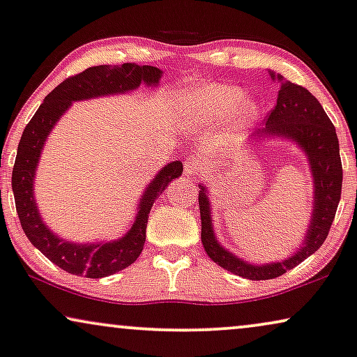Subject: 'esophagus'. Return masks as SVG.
Returning <instances> with one entry per match:
<instances>
[{"mask_svg": "<svg viewBox=\"0 0 357 357\" xmlns=\"http://www.w3.org/2000/svg\"><path fill=\"white\" fill-rule=\"evenodd\" d=\"M201 171H202V163L196 156H189L188 160L184 161V174H186L188 178H194V176L199 174Z\"/></svg>", "mask_w": 357, "mask_h": 357, "instance_id": "obj_1", "label": "esophagus"}]
</instances>
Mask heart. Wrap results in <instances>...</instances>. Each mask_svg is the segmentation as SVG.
Segmentation results:
<instances>
[{"label":"heart","instance_id":"b5f03b06","mask_svg":"<svg viewBox=\"0 0 357 357\" xmlns=\"http://www.w3.org/2000/svg\"><path fill=\"white\" fill-rule=\"evenodd\" d=\"M241 98V89L232 87V85H212V87L192 90L188 96V107L199 119H219L227 114L232 107H236ZM257 110L259 107L255 102L242 100L237 106L236 115L238 120L247 121L254 119Z\"/></svg>","mask_w":357,"mask_h":357}]
</instances>
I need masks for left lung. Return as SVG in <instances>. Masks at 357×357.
<instances>
[{"mask_svg":"<svg viewBox=\"0 0 357 357\" xmlns=\"http://www.w3.org/2000/svg\"><path fill=\"white\" fill-rule=\"evenodd\" d=\"M270 75L280 85L277 105L270 110L265 128L257 132V137L259 133H264L291 138L308 156L314 179V209L305 243L296 254L277 264L252 265L249 261L237 259L215 241L206 189L201 186L199 191L201 241L206 254L219 267L250 280L277 278L301 264L306 257L314 254L328 237L340 204L342 188V165L336 128L328 119L321 103L301 85L290 82L280 74L275 75L273 72Z\"/></svg>","mask_w":357,"mask_h":357,"instance_id":"1","label":"left lung"}]
</instances>
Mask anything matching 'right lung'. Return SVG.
Instances as JSON below:
<instances>
[{
    "mask_svg": "<svg viewBox=\"0 0 357 357\" xmlns=\"http://www.w3.org/2000/svg\"><path fill=\"white\" fill-rule=\"evenodd\" d=\"M160 79L161 70L153 66H137L126 62L120 67H89L80 74L72 75L59 84L44 98L22 132L11 178L17 218L29 242L66 272L85 275L87 278H102L130 267L145 245L148 214L153 202L174 178L181 176L183 163L173 161L166 165L148 184L146 191L139 199L138 214L132 229L123 237L103 243H72L62 241L49 231L47 225L40 219L34 201V173L44 142L72 102L108 96V93H123L139 87L142 82L156 85Z\"/></svg>",
    "mask_w": 357,
    "mask_h": 357,
    "instance_id": "right-lung-1",
    "label": "right lung"
}]
</instances>
